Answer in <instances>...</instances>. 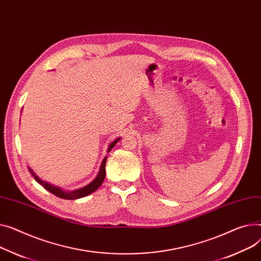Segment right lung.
<instances>
[{
  "instance_id": "right-lung-1",
  "label": "right lung",
  "mask_w": 261,
  "mask_h": 261,
  "mask_svg": "<svg viewBox=\"0 0 261 261\" xmlns=\"http://www.w3.org/2000/svg\"><path fill=\"white\" fill-rule=\"evenodd\" d=\"M22 112V111H21ZM120 140V137H117L116 140H114L111 144H109V147H108V150H107V153H109L112 148L117 144V142ZM106 162H107V155L103 158L101 164H100V167H99V171L97 173L96 177L87 186L83 187V188H80V189H76V190H73V191H66V190H63L62 188L60 187H57V186H54L51 185L43 179H41L36 173H34L31 168L28 167V170L30 172V174L33 176V178L36 179V181H38L41 186H43L46 190H48L49 192H51L52 194H55L56 196L60 197V198H64V199H79V198H82V197H85L87 195H89L91 193H93L94 191H96L100 185L102 184L103 179H105V176H106V170H105V166H106Z\"/></svg>"
}]
</instances>
